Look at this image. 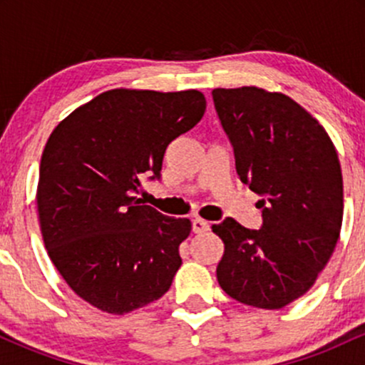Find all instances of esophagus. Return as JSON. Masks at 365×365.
<instances>
[{
    "label": "esophagus",
    "mask_w": 365,
    "mask_h": 365,
    "mask_svg": "<svg viewBox=\"0 0 365 365\" xmlns=\"http://www.w3.org/2000/svg\"><path fill=\"white\" fill-rule=\"evenodd\" d=\"M192 228H194L195 233H207L211 230V225H209V221L202 220V217H195Z\"/></svg>",
    "instance_id": "obj_1"
}]
</instances>
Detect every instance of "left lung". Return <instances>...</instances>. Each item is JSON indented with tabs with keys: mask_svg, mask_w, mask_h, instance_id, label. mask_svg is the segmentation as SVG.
Segmentation results:
<instances>
[{
	"mask_svg": "<svg viewBox=\"0 0 365 365\" xmlns=\"http://www.w3.org/2000/svg\"><path fill=\"white\" fill-rule=\"evenodd\" d=\"M212 99L238 177L262 197L261 230L233 217L212 225L225 244L217 283L245 305L283 309L311 290L340 238V159L324 127L287 94L245 86L215 89Z\"/></svg>",
	"mask_w": 365,
	"mask_h": 365,
	"instance_id": "8db88e82",
	"label": "left lung"
}]
</instances>
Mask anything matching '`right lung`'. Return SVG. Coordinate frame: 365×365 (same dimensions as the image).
Returning <instances> with one entry per match:
<instances>
[{
  "mask_svg": "<svg viewBox=\"0 0 365 365\" xmlns=\"http://www.w3.org/2000/svg\"><path fill=\"white\" fill-rule=\"evenodd\" d=\"M204 111L200 91L120 87L78 106L49 135L36 194L41 233L58 273L92 307L123 316L170 290L192 223L137 194Z\"/></svg>",
  "mask_w": 365,
  "mask_h": 365,
  "instance_id": "1",
  "label": "right lung"
}]
</instances>
